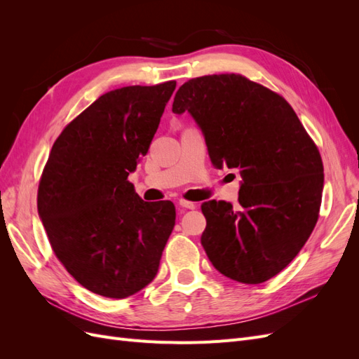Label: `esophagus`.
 Instances as JSON below:
<instances>
[{
	"instance_id": "esophagus-1",
	"label": "esophagus",
	"mask_w": 359,
	"mask_h": 359,
	"mask_svg": "<svg viewBox=\"0 0 359 359\" xmlns=\"http://www.w3.org/2000/svg\"><path fill=\"white\" fill-rule=\"evenodd\" d=\"M178 205L181 206V208H187V210H196V208H198V203H193V202L184 201V199H181V201L178 202Z\"/></svg>"
}]
</instances>
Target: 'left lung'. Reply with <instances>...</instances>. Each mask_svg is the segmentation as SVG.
<instances>
[{
  "mask_svg": "<svg viewBox=\"0 0 359 359\" xmlns=\"http://www.w3.org/2000/svg\"><path fill=\"white\" fill-rule=\"evenodd\" d=\"M173 114L189 112L211 163L238 168L231 202L202 205L201 243L217 271L245 285L277 276L316 226L323 190L319 151L283 97L241 74H211L180 86Z\"/></svg>",
  "mask_w": 359,
  "mask_h": 359,
  "instance_id": "left-lung-1",
  "label": "left lung"
}]
</instances>
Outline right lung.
I'll return each mask as SVG.
<instances>
[{
  "instance_id": "obj_1",
  "label": "right lung",
  "mask_w": 359,
  "mask_h": 359,
  "mask_svg": "<svg viewBox=\"0 0 359 359\" xmlns=\"http://www.w3.org/2000/svg\"><path fill=\"white\" fill-rule=\"evenodd\" d=\"M175 86L169 81L100 95L50 149L39 217L60 262L97 295L127 298L157 276L175 206L142 201L127 177L148 153Z\"/></svg>"
}]
</instances>
